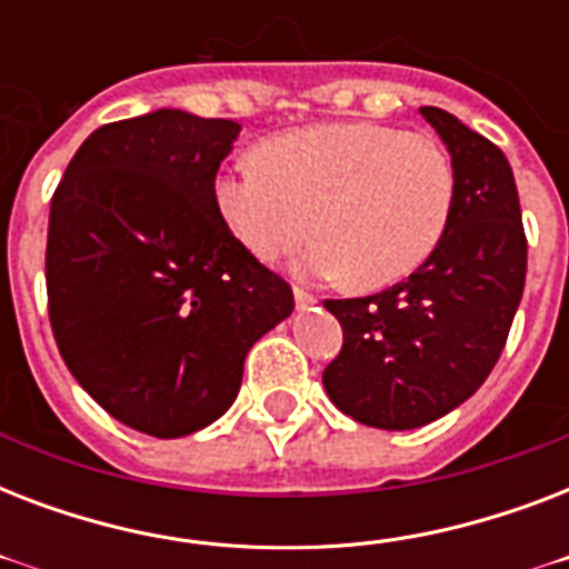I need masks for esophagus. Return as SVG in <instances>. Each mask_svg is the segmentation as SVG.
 Wrapping results in <instances>:
<instances>
[{"label": "esophagus", "mask_w": 569, "mask_h": 569, "mask_svg": "<svg viewBox=\"0 0 569 569\" xmlns=\"http://www.w3.org/2000/svg\"><path fill=\"white\" fill-rule=\"evenodd\" d=\"M316 303H319L316 295H310L307 289H295V307H298V310H312Z\"/></svg>", "instance_id": "esophagus-1"}]
</instances>
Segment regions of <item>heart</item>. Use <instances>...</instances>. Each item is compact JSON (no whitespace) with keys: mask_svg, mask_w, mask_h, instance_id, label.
<instances>
[{"mask_svg":"<svg viewBox=\"0 0 569 569\" xmlns=\"http://www.w3.org/2000/svg\"><path fill=\"white\" fill-rule=\"evenodd\" d=\"M455 164L428 132L380 123H316L268 138L257 159L227 164L214 209L241 248L271 262L307 239L301 277L387 286L440 244L455 206Z\"/></svg>","mask_w":569,"mask_h":569,"instance_id":"obj_1","label":"heart"}]
</instances>
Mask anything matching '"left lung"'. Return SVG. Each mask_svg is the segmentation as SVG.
<instances>
[{
    "instance_id": "obj_1",
    "label": "left lung",
    "mask_w": 569,
    "mask_h": 569,
    "mask_svg": "<svg viewBox=\"0 0 569 569\" xmlns=\"http://www.w3.org/2000/svg\"><path fill=\"white\" fill-rule=\"evenodd\" d=\"M449 150L458 189L433 253L369 298L325 301L342 351L321 380L357 422L410 431L440 419L487 380L526 286L520 197L505 153L455 114L422 106Z\"/></svg>"
}]
</instances>
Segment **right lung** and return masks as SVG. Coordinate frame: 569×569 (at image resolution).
<instances>
[{
    "label": "right lung",
    "instance_id": "obj_1",
    "mask_svg": "<svg viewBox=\"0 0 569 569\" xmlns=\"http://www.w3.org/2000/svg\"><path fill=\"white\" fill-rule=\"evenodd\" d=\"M239 123L159 109L84 138L49 209V321L67 369L118 422L171 440L236 401L292 286L223 227L214 173Z\"/></svg>",
    "mask_w": 569,
    "mask_h": 569
}]
</instances>
